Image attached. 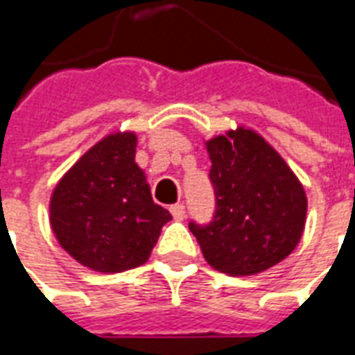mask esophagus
I'll use <instances>...</instances> for the list:
<instances>
[{
	"label": "esophagus",
	"mask_w": 355,
	"mask_h": 355,
	"mask_svg": "<svg viewBox=\"0 0 355 355\" xmlns=\"http://www.w3.org/2000/svg\"><path fill=\"white\" fill-rule=\"evenodd\" d=\"M169 211H171V214H173V218H175V220H184V218H186V207L182 203L173 205Z\"/></svg>",
	"instance_id": "esophagus-1"
}]
</instances>
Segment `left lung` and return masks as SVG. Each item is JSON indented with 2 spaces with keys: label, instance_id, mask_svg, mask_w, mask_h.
I'll list each match as a JSON object with an SVG mask.
<instances>
[{
  "label": "left lung",
  "instance_id": "8db88e82",
  "mask_svg": "<svg viewBox=\"0 0 355 355\" xmlns=\"http://www.w3.org/2000/svg\"><path fill=\"white\" fill-rule=\"evenodd\" d=\"M214 214L190 222L205 259L216 271L246 277L290 256L303 235L306 196L278 152L252 130L207 143Z\"/></svg>",
  "mask_w": 355,
  "mask_h": 355
}]
</instances>
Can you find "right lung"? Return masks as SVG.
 <instances>
[{
  "instance_id": "add662e5",
  "label": "right lung",
  "mask_w": 355,
  "mask_h": 355,
  "mask_svg": "<svg viewBox=\"0 0 355 355\" xmlns=\"http://www.w3.org/2000/svg\"><path fill=\"white\" fill-rule=\"evenodd\" d=\"M135 133L105 137L52 193L51 224L58 243L94 271L120 272L143 265L173 218L152 201L135 164Z\"/></svg>"
}]
</instances>
